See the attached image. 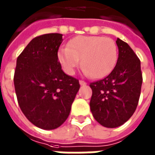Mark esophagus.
I'll use <instances>...</instances> for the list:
<instances>
[{
  "instance_id": "1",
  "label": "esophagus",
  "mask_w": 155,
  "mask_h": 155,
  "mask_svg": "<svg viewBox=\"0 0 155 155\" xmlns=\"http://www.w3.org/2000/svg\"><path fill=\"white\" fill-rule=\"evenodd\" d=\"M79 83H80V85H81V86H86V82H85L84 81H80Z\"/></svg>"
}]
</instances>
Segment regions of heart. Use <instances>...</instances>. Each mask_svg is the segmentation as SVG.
<instances>
[{
    "instance_id": "1",
    "label": "heart",
    "mask_w": 155,
    "mask_h": 155,
    "mask_svg": "<svg viewBox=\"0 0 155 155\" xmlns=\"http://www.w3.org/2000/svg\"><path fill=\"white\" fill-rule=\"evenodd\" d=\"M118 58V49L114 40L97 35H80L61 48L58 58L64 70L72 75L81 64L84 74L96 79L107 76L112 72Z\"/></svg>"
}]
</instances>
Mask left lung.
Instances as JSON below:
<instances>
[{
	"mask_svg": "<svg viewBox=\"0 0 155 155\" xmlns=\"http://www.w3.org/2000/svg\"><path fill=\"white\" fill-rule=\"evenodd\" d=\"M116 65L107 77L90 84L92 90L90 108L97 121L115 128L135 112L143 83L141 63L130 46L117 38Z\"/></svg>",
	"mask_w": 155,
	"mask_h": 155,
	"instance_id": "8db88e82",
	"label": "left lung"
}]
</instances>
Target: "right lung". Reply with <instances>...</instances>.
Returning a JSON list of instances; mask_svg holds the SVG:
<instances>
[{"instance_id":"1","label":"right lung","mask_w":155,"mask_h":155,"mask_svg":"<svg viewBox=\"0 0 155 155\" xmlns=\"http://www.w3.org/2000/svg\"><path fill=\"white\" fill-rule=\"evenodd\" d=\"M63 35L34 38L17 59L14 87L25 117L43 130L59 127L69 117L79 81L62 70L58 51Z\"/></svg>"}]
</instances>
